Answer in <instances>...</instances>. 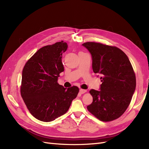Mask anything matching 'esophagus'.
Masks as SVG:
<instances>
[{
  "label": "esophagus",
  "instance_id": "34e87169",
  "mask_svg": "<svg viewBox=\"0 0 149 149\" xmlns=\"http://www.w3.org/2000/svg\"><path fill=\"white\" fill-rule=\"evenodd\" d=\"M86 92V90H85V89H79V93L80 94H84V93H85Z\"/></svg>",
  "mask_w": 149,
  "mask_h": 149
}]
</instances>
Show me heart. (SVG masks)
Returning a JSON list of instances; mask_svg holds the SVG:
<instances>
[{
    "label": "heart",
    "instance_id": "1",
    "mask_svg": "<svg viewBox=\"0 0 149 149\" xmlns=\"http://www.w3.org/2000/svg\"><path fill=\"white\" fill-rule=\"evenodd\" d=\"M81 53H83V52H81Z\"/></svg>",
    "mask_w": 149,
    "mask_h": 149
}]
</instances>
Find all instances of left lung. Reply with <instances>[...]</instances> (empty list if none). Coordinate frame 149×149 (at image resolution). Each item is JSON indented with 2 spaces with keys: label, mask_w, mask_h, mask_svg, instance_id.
I'll use <instances>...</instances> for the list:
<instances>
[{
  "label": "left lung",
  "mask_w": 149,
  "mask_h": 149,
  "mask_svg": "<svg viewBox=\"0 0 149 149\" xmlns=\"http://www.w3.org/2000/svg\"><path fill=\"white\" fill-rule=\"evenodd\" d=\"M82 45L91 53L94 73L102 84L99 91H89L93 101L88 110L100 120H115L127 109L136 90V79L127 56L119 48L100 43Z\"/></svg>",
  "instance_id": "left-lung-1"
}]
</instances>
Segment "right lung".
Instances as JSON below:
<instances>
[{
	"label": "right lung",
	"mask_w": 149,
	"mask_h": 149,
	"mask_svg": "<svg viewBox=\"0 0 149 149\" xmlns=\"http://www.w3.org/2000/svg\"><path fill=\"white\" fill-rule=\"evenodd\" d=\"M68 45L61 41L39 49L22 71L20 92L28 109L34 118L51 122L65 114L79 88H65L57 83L64 71L61 58Z\"/></svg>",
	"instance_id": "obj_1"
}]
</instances>
